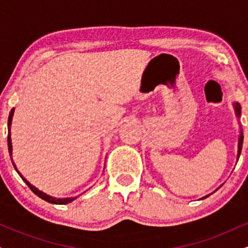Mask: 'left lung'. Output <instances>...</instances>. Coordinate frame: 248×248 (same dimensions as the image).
<instances>
[{"label": "left lung", "instance_id": "8db88e82", "mask_svg": "<svg viewBox=\"0 0 248 248\" xmlns=\"http://www.w3.org/2000/svg\"><path fill=\"white\" fill-rule=\"evenodd\" d=\"M233 106H234L235 114H237V116L239 118V116H240V112H241L240 105H239L238 102H234V104H233ZM243 141H244V136H243V133L240 132V136H239V143H238V160H239V156H240V153H241V148H243ZM206 197H209V195L205 196V197H203V199Z\"/></svg>", "mask_w": 248, "mask_h": 248}]
</instances>
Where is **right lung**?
I'll list each match as a JSON object with an SVG mask.
<instances>
[{
	"mask_svg": "<svg viewBox=\"0 0 248 248\" xmlns=\"http://www.w3.org/2000/svg\"><path fill=\"white\" fill-rule=\"evenodd\" d=\"M13 115H14V108H13V109H11V112H10V114H9V119H8V127H9V134H8V149H9L10 156H11V154H13V146H11V138H10V126H11V120H13ZM11 161H13V160H11ZM13 164H14V167H15V169H16V166H15V163H14V162H13ZM16 171H17V169H16ZM17 172H18V171H17ZM18 175L21 176L22 179H23L25 183H27V186L30 187L31 191L35 193V195L38 196L39 198L44 199V201L47 202V203L59 204V205H64V204L71 203V202L75 201V199H76V197L75 198H72V197H71V198H55V197H51V196L46 195V193H44L43 191H41V190L37 189V187L33 186L32 184H30L29 182H28L27 179H25L23 176H22L19 172H18Z\"/></svg>",
	"mask_w": 248,
	"mask_h": 248,
	"instance_id": "add662e5",
	"label": "right lung"
}]
</instances>
